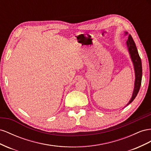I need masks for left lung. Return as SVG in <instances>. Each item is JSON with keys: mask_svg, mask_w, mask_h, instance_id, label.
Returning <instances> with one entry per match:
<instances>
[{"mask_svg": "<svg viewBox=\"0 0 151 151\" xmlns=\"http://www.w3.org/2000/svg\"><path fill=\"white\" fill-rule=\"evenodd\" d=\"M124 33H125V35H127L128 34L127 32ZM127 45L128 47V50L129 52V54H130L132 61L133 62V66H134L135 75L134 89H133V92L131 99L127 105L128 106L135 99V98L136 97L137 95L138 94V92H139L140 90L142 82V67L141 59L139 56V52H138L136 45L134 41L133 40V38L130 35H128V40L127 41Z\"/></svg>", "mask_w": 151, "mask_h": 151, "instance_id": "1", "label": "left lung"}]
</instances>
